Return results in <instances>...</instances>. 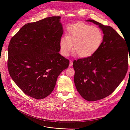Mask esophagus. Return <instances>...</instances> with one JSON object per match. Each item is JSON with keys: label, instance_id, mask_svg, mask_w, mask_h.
Segmentation results:
<instances>
[{"label": "esophagus", "instance_id": "34e87169", "mask_svg": "<svg viewBox=\"0 0 130 130\" xmlns=\"http://www.w3.org/2000/svg\"><path fill=\"white\" fill-rule=\"evenodd\" d=\"M73 66V61H70V63H69V66Z\"/></svg>", "mask_w": 130, "mask_h": 130}]
</instances>
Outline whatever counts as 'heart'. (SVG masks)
<instances>
[{"label": "heart", "instance_id": "obj_1", "mask_svg": "<svg viewBox=\"0 0 130 130\" xmlns=\"http://www.w3.org/2000/svg\"><path fill=\"white\" fill-rule=\"evenodd\" d=\"M103 34L96 26L76 24L68 27L67 37L60 41L62 55L67 56L73 49L81 57H87L95 53L103 41Z\"/></svg>", "mask_w": 130, "mask_h": 130}]
</instances>
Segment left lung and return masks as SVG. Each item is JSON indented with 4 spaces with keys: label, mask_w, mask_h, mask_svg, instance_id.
Listing matches in <instances>:
<instances>
[{
    "label": "left lung",
    "mask_w": 130,
    "mask_h": 130,
    "mask_svg": "<svg viewBox=\"0 0 130 130\" xmlns=\"http://www.w3.org/2000/svg\"><path fill=\"white\" fill-rule=\"evenodd\" d=\"M87 21L99 25L103 41L92 56L74 60L73 64L77 90L84 99L92 101L109 95L123 80L128 69L129 49L112 27L92 19Z\"/></svg>",
    "instance_id": "1"
}]
</instances>
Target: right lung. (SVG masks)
I'll list each match as a JSON object with an SVG mask.
<instances>
[{
  "mask_svg": "<svg viewBox=\"0 0 130 130\" xmlns=\"http://www.w3.org/2000/svg\"><path fill=\"white\" fill-rule=\"evenodd\" d=\"M60 19L54 16L27 23L9 43L10 76L23 92L36 99L50 95L57 77L69 64L58 53L63 32Z\"/></svg>",
  "mask_w": 130,
  "mask_h": 130,
  "instance_id": "obj_1",
  "label": "right lung"
}]
</instances>
